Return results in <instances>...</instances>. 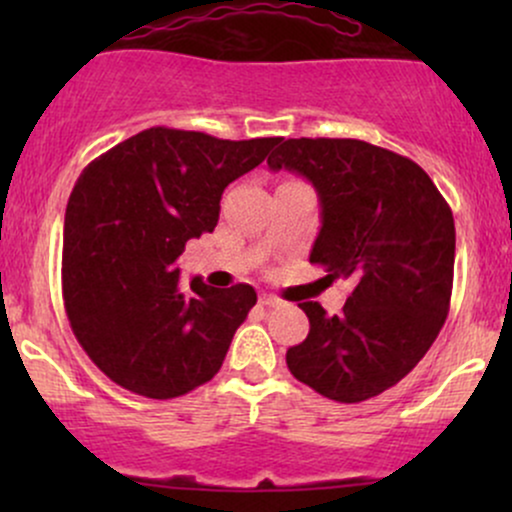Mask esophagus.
Returning <instances> with one entry per match:
<instances>
[{"mask_svg": "<svg viewBox=\"0 0 512 512\" xmlns=\"http://www.w3.org/2000/svg\"><path fill=\"white\" fill-rule=\"evenodd\" d=\"M260 303H262V305H267V308H274V305H279L281 301H279V298L274 296V293H262V296H260Z\"/></svg>", "mask_w": 512, "mask_h": 512, "instance_id": "34e87169", "label": "esophagus"}]
</instances>
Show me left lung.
<instances>
[{
	"instance_id": "8db88e82",
	"label": "left lung",
	"mask_w": 512,
	"mask_h": 512,
	"mask_svg": "<svg viewBox=\"0 0 512 512\" xmlns=\"http://www.w3.org/2000/svg\"><path fill=\"white\" fill-rule=\"evenodd\" d=\"M315 185L322 228L310 262L354 281L342 313L298 303L310 320L286 366L322 397L354 404L397 385L450 310L455 219L428 173L361 139H286L267 158Z\"/></svg>"
}]
</instances>
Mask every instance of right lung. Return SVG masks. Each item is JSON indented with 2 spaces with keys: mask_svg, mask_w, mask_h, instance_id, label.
Masks as SVG:
<instances>
[{
  "mask_svg": "<svg viewBox=\"0 0 512 512\" xmlns=\"http://www.w3.org/2000/svg\"><path fill=\"white\" fill-rule=\"evenodd\" d=\"M281 137L151 127L84 168L64 214L62 298L76 342L113 383L173 399L219 373L257 293L180 284L175 260L219 223L221 195Z\"/></svg>",
  "mask_w": 512,
  "mask_h": 512,
  "instance_id": "obj_1",
  "label": "right lung"
}]
</instances>
